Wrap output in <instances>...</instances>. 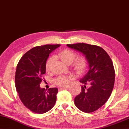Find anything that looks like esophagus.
<instances>
[{"mask_svg": "<svg viewBox=\"0 0 129 129\" xmlns=\"http://www.w3.org/2000/svg\"><path fill=\"white\" fill-rule=\"evenodd\" d=\"M69 88V86H65V87H62V88H61L60 89H67Z\"/></svg>", "mask_w": 129, "mask_h": 129, "instance_id": "esophagus-1", "label": "esophagus"}]
</instances>
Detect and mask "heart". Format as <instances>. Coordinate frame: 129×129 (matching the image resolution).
<instances>
[{
    "label": "heart",
    "instance_id": "1",
    "mask_svg": "<svg viewBox=\"0 0 129 129\" xmlns=\"http://www.w3.org/2000/svg\"><path fill=\"white\" fill-rule=\"evenodd\" d=\"M57 56L61 60L66 64H71L76 57V54L74 51L68 49L61 50L58 53ZM53 61V57L47 59L46 63V69L49 71L51 69L52 63ZM87 60L84 57H81L76 59L73 62V68L74 72L77 74H82L84 73L87 67ZM72 78L71 76H60L55 79L54 82L56 85L60 86H65L69 83V79Z\"/></svg>",
    "mask_w": 129,
    "mask_h": 129
}]
</instances>
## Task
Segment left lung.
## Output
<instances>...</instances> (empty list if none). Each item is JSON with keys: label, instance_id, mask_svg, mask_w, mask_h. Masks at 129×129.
Listing matches in <instances>:
<instances>
[{"label": "left lung", "instance_id": "8db88e82", "mask_svg": "<svg viewBox=\"0 0 129 129\" xmlns=\"http://www.w3.org/2000/svg\"><path fill=\"white\" fill-rule=\"evenodd\" d=\"M84 55L89 71L80 82L81 92L74 99L75 106L82 112H93L106 103L113 88L115 72L112 61L102 48L85 43L67 44ZM90 87L86 88L85 85Z\"/></svg>", "mask_w": 129, "mask_h": 129}]
</instances>
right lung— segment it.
I'll return each mask as SVG.
<instances>
[{
  "mask_svg": "<svg viewBox=\"0 0 129 129\" xmlns=\"http://www.w3.org/2000/svg\"><path fill=\"white\" fill-rule=\"evenodd\" d=\"M60 44H47L31 49L20 59L17 66L15 85L24 106L33 112L43 114L50 110L56 101L57 88L40 87L46 73L49 55Z\"/></svg>",
  "mask_w": 129,
  "mask_h": 129,
  "instance_id": "add662e5",
  "label": "right lung"
}]
</instances>
